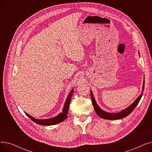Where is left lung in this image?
I'll return each mask as SVG.
<instances>
[{"label": "left lung", "instance_id": "8db88e82", "mask_svg": "<svg viewBox=\"0 0 152 152\" xmlns=\"http://www.w3.org/2000/svg\"><path fill=\"white\" fill-rule=\"evenodd\" d=\"M144 86H145V79H143V86H142V92L143 90L144 89ZM142 93L139 95V96L137 97V99L135 100L132 104L128 107L127 108H126V109L122 110L119 113H108V112H106L104 110H102L99 105H97V102H95V100L94 97V95L93 93L92 92V91H91V99H92V105L93 107L94 108V110L95 111V112L99 116H100V118H103V119H111V120H113V119H121L127 116H128L132 111L134 110V109L136 107V106L138 105V103L142 96Z\"/></svg>", "mask_w": 152, "mask_h": 152}]
</instances>
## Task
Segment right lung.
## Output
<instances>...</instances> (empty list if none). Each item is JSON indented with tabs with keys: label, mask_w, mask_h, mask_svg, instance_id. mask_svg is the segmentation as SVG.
<instances>
[{
	"label": "right lung",
	"mask_w": 152,
	"mask_h": 152,
	"mask_svg": "<svg viewBox=\"0 0 152 152\" xmlns=\"http://www.w3.org/2000/svg\"><path fill=\"white\" fill-rule=\"evenodd\" d=\"M73 91H74L73 89V90H71V92H69L68 96L66 99V100L65 103V105H64L62 113H60L57 116H56L52 118H49V119H36V118H33V116H31V115H28L26 113H25V114L31 119L32 121L38 124L42 125V126H51V125L57 124L61 122H63L64 120H65V119H66L67 118V115H68L69 103H70V101H71V97H72V95H73Z\"/></svg>",
	"instance_id": "add662e5"
}]
</instances>
